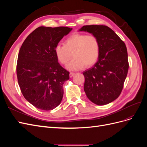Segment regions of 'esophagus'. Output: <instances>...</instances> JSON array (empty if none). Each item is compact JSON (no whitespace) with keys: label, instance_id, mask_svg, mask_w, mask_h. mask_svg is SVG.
Instances as JSON below:
<instances>
[{"label":"esophagus","instance_id":"esophagus-1","mask_svg":"<svg viewBox=\"0 0 147 147\" xmlns=\"http://www.w3.org/2000/svg\"><path fill=\"white\" fill-rule=\"evenodd\" d=\"M74 75H75V73H74V72H70V77L72 78Z\"/></svg>","mask_w":147,"mask_h":147}]
</instances>
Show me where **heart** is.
Wrapping results in <instances>:
<instances>
[{"instance_id":"obj_1","label":"heart","mask_w":147,"mask_h":147,"mask_svg":"<svg viewBox=\"0 0 147 147\" xmlns=\"http://www.w3.org/2000/svg\"><path fill=\"white\" fill-rule=\"evenodd\" d=\"M64 45H56L55 54L57 61L63 65L67 64L72 54L73 59L66 66L68 70H80L84 65L89 67L98 60L100 43L94 35L75 33L65 40Z\"/></svg>"}]
</instances>
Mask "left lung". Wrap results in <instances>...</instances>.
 <instances>
[{"label":"left lung","instance_id":"obj_1","mask_svg":"<svg viewBox=\"0 0 147 147\" xmlns=\"http://www.w3.org/2000/svg\"><path fill=\"white\" fill-rule=\"evenodd\" d=\"M80 31L95 35L100 43L98 61L83 72L84 91L93 103L103 105L120 95L129 69L127 48L118 35L104 25L83 26Z\"/></svg>","mask_w":147,"mask_h":147}]
</instances>
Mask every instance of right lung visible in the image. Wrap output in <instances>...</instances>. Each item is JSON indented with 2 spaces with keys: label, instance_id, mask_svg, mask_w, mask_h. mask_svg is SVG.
Listing matches in <instances>:
<instances>
[{
  "label": "right lung",
  "instance_id": "right-lung-1",
  "mask_svg": "<svg viewBox=\"0 0 147 147\" xmlns=\"http://www.w3.org/2000/svg\"><path fill=\"white\" fill-rule=\"evenodd\" d=\"M72 28L40 26L25 39L18 57L16 74L22 94L43 110L57 107L63 99V85L69 72L58 63L55 48Z\"/></svg>",
  "mask_w": 147,
  "mask_h": 147
}]
</instances>
